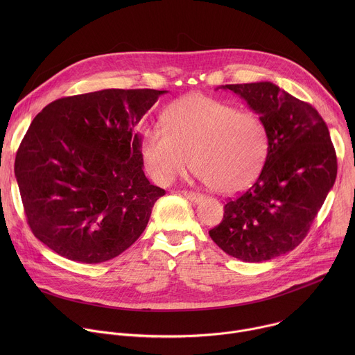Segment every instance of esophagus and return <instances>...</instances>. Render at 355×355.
I'll use <instances>...</instances> for the list:
<instances>
[{
	"label": "esophagus",
	"mask_w": 355,
	"mask_h": 355,
	"mask_svg": "<svg viewBox=\"0 0 355 355\" xmlns=\"http://www.w3.org/2000/svg\"><path fill=\"white\" fill-rule=\"evenodd\" d=\"M181 195H184L187 199L195 202V204H198V202H200L202 199H204V196H202V193L199 192H195V191H181L180 192Z\"/></svg>",
	"instance_id": "1"
}]
</instances>
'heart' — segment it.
I'll return each instance as SVG.
<instances>
[{
	"label": "heart",
	"mask_w": 355,
	"mask_h": 355,
	"mask_svg": "<svg viewBox=\"0 0 355 355\" xmlns=\"http://www.w3.org/2000/svg\"><path fill=\"white\" fill-rule=\"evenodd\" d=\"M163 126L146 129L140 143L144 167L160 185L193 164L215 191L236 193L259 177L268 156L267 125L257 112L204 94L177 99L164 112Z\"/></svg>",
	"instance_id": "b5f03b06"
}]
</instances>
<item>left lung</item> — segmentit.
Listing matches in <instances>:
<instances>
[{"label": "left lung", "instance_id": "8db88e82", "mask_svg": "<svg viewBox=\"0 0 355 355\" xmlns=\"http://www.w3.org/2000/svg\"><path fill=\"white\" fill-rule=\"evenodd\" d=\"M267 125L270 150L247 191L229 198L222 222L209 230L226 254L261 263L293 250L306 237L337 175L327 125L308 103L261 81L227 84Z\"/></svg>", "mask_w": 355, "mask_h": 355}]
</instances>
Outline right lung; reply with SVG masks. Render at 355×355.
<instances>
[{"mask_svg": "<svg viewBox=\"0 0 355 355\" xmlns=\"http://www.w3.org/2000/svg\"><path fill=\"white\" fill-rule=\"evenodd\" d=\"M164 92L112 88L64 96L32 121L15 177L32 233L59 256L104 263L146 229L166 191L146 178L133 129Z\"/></svg>", "mask_w": 355, "mask_h": 355, "instance_id": "1", "label": "right lung"}]
</instances>
